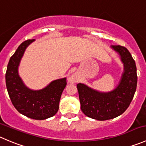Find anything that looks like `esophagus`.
I'll list each match as a JSON object with an SVG mask.
<instances>
[{
    "label": "esophagus",
    "mask_w": 146,
    "mask_h": 146,
    "mask_svg": "<svg viewBox=\"0 0 146 146\" xmlns=\"http://www.w3.org/2000/svg\"><path fill=\"white\" fill-rule=\"evenodd\" d=\"M75 82H76V81H75L74 77L73 76H70V77L69 78V82H70V83H74Z\"/></svg>",
    "instance_id": "1"
}]
</instances>
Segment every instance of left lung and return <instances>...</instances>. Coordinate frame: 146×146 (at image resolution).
Wrapping results in <instances>:
<instances>
[{
    "mask_svg": "<svg viewBox=\"0 0 146 146\" xmlns=\"http://www.w3.org/2000/svg\"><path fill=\"white\" fill-rule=\"evenodd\" d=\"M119 54L124 70L118 86L113 90L101 92L84 84H78L81 109L86 116L99 121L109 120L121 115L129 106L137 86L136 65L125 47L111 45Z\"/></svg>",
    "mask_w": 146,
    "mask_h": 146,
    "instance_id": "8db88e82",
    "label": "left lung"
}]
</instances>
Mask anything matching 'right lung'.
Listing matches in <instances>:
<instances>
[{"label":"right lung","instance_id":"1","mask_svg":"<svg viewBox=\"0 0 146 146\" xmlns=\"http://www.w3.org/2000/svg\"><path fill=\"white\" fill-rule=\"evenodd\" d=\"M35 40L21 43L11 57L5 73L7 90L14 107L30 119L44 120L58 111L62 93L67 85L66 78L56 79L40 90H32L24 84L18 74V67L26 48Z\"/></svg>","mask_w":146,"mask_h":146}]
</instances>
